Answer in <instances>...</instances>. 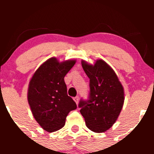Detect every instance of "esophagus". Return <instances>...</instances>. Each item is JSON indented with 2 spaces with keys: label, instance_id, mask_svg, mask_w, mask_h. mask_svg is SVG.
Masks as SVG:
<instances>
[{
  "label": "esophagus",
  "instance_id": "1",
  "mask_svg": "<svg viewBox=\"0 0 154 154\" xmlns=\"http://www.w3.org/2000/svg\"><path fill=\"white\" fill-rule=\"evenodd\" d=\"M74 100L76 102V103L78 104V101H79V96H76L74 98Z\"/></svg>",
  "mask_w": 154,
  "mask_h": 154
}]
</instances>
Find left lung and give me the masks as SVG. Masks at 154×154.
<instances>
[{
	"mask_svg": "<svg viewBox=\"0 0 154 154\" xmlns=\"http://www.w3.org/2000/svg\"><path fill=\"white\" fill-rule=\"evenodd\" d=\"M82 66L90 79V93L88 100H79V111L88 129L105 132L115 123L122 109L123 87L114 70L103 60H98L94 65L82 61Z\"/></svg>",
	"mask_w": 154,
	"mask_h": 154,
	"instance_id": "left-lung-1",
	"label": "left lung"
}]
</instances>
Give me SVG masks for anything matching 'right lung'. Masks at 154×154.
Returning a JSON list of instances; mask_svg holds the SVG:
<instances>
[{"instance_id":"obj_1","label":"right lung","mask_w":154,"mask_h":154,"mask_svg":"<svg viewBox=\"0 0 154 154\" xmlns=\"http://www.w3.org/2000/svg\"><path fill=\"white\" fill-rule=\"evenodd\" d=\"M75 63L74 60L59 63L51 58L39 67L29 82L28 103L35 120L48 132L62 128L69 111L77 109L67 95L63 79Z\"/></svg>"}]
</instances>
